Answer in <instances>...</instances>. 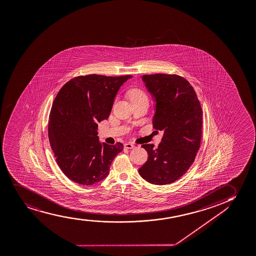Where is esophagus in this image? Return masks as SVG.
I'll return each instance as SVG.
<instances>
[{
  "mask_svg": "<svg viewBox=\"0 0 256 256\" xmlns=\"http://www.w3.org/2000/svg\"><path fill=\"white\" fill-rule=\"evenodd\" d=\"M134 146H134V144H132V143H131V142H128V143H126V144H125V145H124V148H128V149L134 148Z\"/></svg>",
  "mask_w": 256,
  "mask_h": 256,
  "instance_id": "obj_1",
  "label": "esophagus"
}]
</instances>
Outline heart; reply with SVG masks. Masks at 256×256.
<instances>
[{"instance_id":"1","label":"heart","mask_w":256,"mask_h":256,"mask_svg":"<svg viewBox=\"0 0 256 256\" xmlns=\"http://www.w3.org/2000/svg\"><path fill=\"white\" fill-rule=\"evenodd\" d=\"M128 96L132 102L140 101L142 99H148L146 93L142 88H138V87L130 88V90L128 92Z\"/></svg>"}]
</instances>
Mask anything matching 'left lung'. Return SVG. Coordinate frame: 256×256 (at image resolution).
<instances>
[{"mask_svg": "<svg viewBox=\"0 0 256 256\" xmlns=\"http://www.w3.org/2000/svg\"><path fill=\"white\" fill-rule=\"evenodd\" d=\"M142 80L156 101L152 126L163 130L164 136L157 148L152 144L142 146L148 158L140 175L154 184L174 183L190 168L200 148L202 108L195 90L183 76L158 73L143 75Z\"/></svg>", "mask_w": 256, "mask_h": 256, "instance_id": "obj_1", "label": "left lung"}]
</instances>
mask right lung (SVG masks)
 Returning a JSON list of instances; mask_svg holds the SVG:
<instances>
[{"instance_id": "1", "label": "right lung", "mask_w": 256, "mask_h": 256, "mask_svg": "<svg viewBox=\"0 0 256 256\" xmlns=\"http://www.w3.org/2000/svg\"><path fill=\"white\" fill-rule=\"evenodd\" d=\"M130 75L98 74L70 79L54 99L48 138L58 164L73 182L92 186L107 177L111 163L124 145L101 144L98 124L108 119L120 86Z\"/></svg>"}]
</instances>
